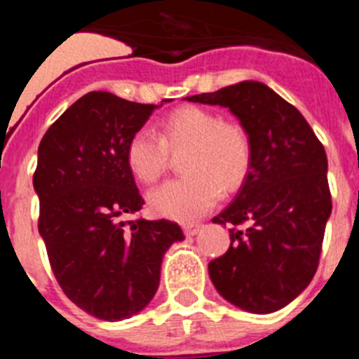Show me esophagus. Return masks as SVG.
<instances>
[{"label": "esophagus", "instance_id": "1", "mask_svg": "<svg viewBox=\"0 0 359 359\" xmlns=\"http://www.w3.org/2000/svg\"><path fill=\"white\" fill-rule=\"evenodd\" d=\"M203 224H185L183 226V231H185L187 237H194L199 230H201Z\"/></svg>", "mask_w": 359, "mask_h": 359}]
</instances>
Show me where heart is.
<instances>
[{"instance_id": "heart-1", "label": "heart", "mask_w": 359, "mask_h": 359, "mask_svg": "<svg viewBox=\"0 0 359 359\" xmlns=\"http://www.w3.org/2000/svg\"><path fill=\"white\" fill-rule=\"evenodd\" d=\"M185 177L149 192V207L160 217L190 223L207 214L223 192L244 183L252 165V144L239 123L224 122L199 106L174 109L160 122V136L142 128L126 145V163L140 183L152 185L169 167L170 154L185 151Z\"/></svg>"}]
</instances>
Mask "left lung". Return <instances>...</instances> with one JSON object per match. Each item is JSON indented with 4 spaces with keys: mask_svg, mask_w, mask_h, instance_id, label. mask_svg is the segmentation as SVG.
Masks as SVG:
<instances>
[{
    "mask_svg": "<svg viewBox=\"0 0 359 359\" xmlns=\"http://www.w3.org/2000/svg\"><path fill=\"white\" fill-rule=\"evenodd\" d=\"M187 100L228 107L252 144L248 176L212 219L230 224L231 243L210 261L208 275L219 294L241 309L259 315L282 309L318 268L332 208L325 149L302 113L262 82L243 81Z\"/></svg>",
    "mask_w": 359,
    "mask_h": 359,
    "instance_id": "1",
    "label": "left lung"
}]
</instances>
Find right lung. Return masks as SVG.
Wrapping results in <instances>:
<instances>
[{
    "mask_svg": "<svg viewBox=\"0 0 359 359\" xmlns=\"http://www.w3.org/2000/svg\"><path fill=\"white\" fill-rule=\"evenodd\" d=\"M156 107L91 91L50 126L37 151L39 233L53 275L75 306L107 322L151 302L165 252L185 239L167 219L126 221L144 205L126 145Z\"/></svg>",
    "mask_w": 359,
    "mask_h": 359,
    "instance_id": "add662e5",
    "label": "right lung"
}]
</instances>
